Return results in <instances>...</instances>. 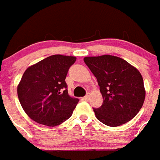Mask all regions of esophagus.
I'll use <instances>...</instances> for the list:
<instances>
[{
	"label": "esophagus",
	"mask_w": 160,
	"mask_h": 160,
	"mask_svg": "<svg viewBox=\"0 0 160 160\" xmlns=\"http://www.w3.org/2000/svg\"><path fill=\"white\" fill-rule=\"evenodd\" d=\"M89 97H90V95H89V94H87V95H85V96H84V98H83V99H84L85 100H89Z\"/></svg>",
	"instance_id": "1"
}]
</instances>
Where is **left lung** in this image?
I'll list each match as a JSON object with an SVG mask.
<instances>
[{"mask_svg": "<svg viewBox=\"0 0 160 160\" xmlns=\"http://www.w3.org/2000/svg\"><path fill=\"white\" fill-rule=\"evenodd\" d=\"M97 79L103 97L95 116L103 124L116 127L134 118L143 106L145 90L141 74L126 60L105 55L84 58Z\"/></svg>", "mask_w": 160, "mask_h": 160, "instance_id": "1", "label": "left lung"}]
</instances>
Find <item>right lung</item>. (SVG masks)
Listing matches in <instances>:
<instances>
[{
	"mask_svg": "<svg viewBox=\"0 0 160 160\" xmlns=\"http://www.w3.org/2000/svg\"><path fill=\"white\" fill-rule=\"evenodd\" d=\"M75 56L51 55L26 69L17 94L27 115L47 126L59 125L72 115L79 99L68 94L65 78Z\"/></svg>",
	"mask_w": 160,
	"mask_h": 160,
	"instance_id": "add662e5",
	"label": "right lung"
}]
</instances>
